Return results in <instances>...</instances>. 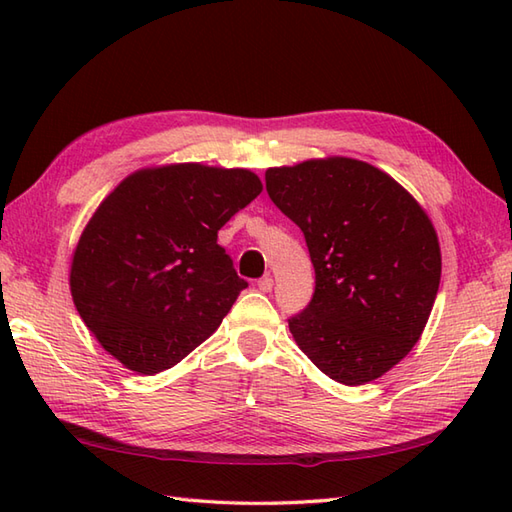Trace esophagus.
<instances>
[{"label":"esophagus","instance_id":"obj_1","mask_svg":"<svg viewBox=\"0 0 512 512\" xmlns=\"http://www.w3.org/2000/svg\"><path fill=\"white\" fill-rule=\"evenodd\" d=\"M273 286H275L273 277H262V279L257 281V288L262 290V292H270V290H273Z\"/></svg>","mask_w":512,"mask_h":512}]
</instances>
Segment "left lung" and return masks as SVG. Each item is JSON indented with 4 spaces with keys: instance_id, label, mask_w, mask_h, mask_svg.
I'll return each mask as SVG.
<instances>
[{
    "instance_id": "8db88e82",
    "label": "left lung",
    "mask_w": 512,
    "mask_h": 512,
    "mask_svg": "<svg viewBox=\"0 0 512 512\" xmlns=\"http://www.w3.org/2000/svg\"><path fill=\"white\" fill-rule=\"evenodd\" d=\"M266 191L314 266L292 336L336 383H372L411 352L436 301L442 255L429 215L385 171L343 156L270 167Z\"/></svg>"
}]
</instances>
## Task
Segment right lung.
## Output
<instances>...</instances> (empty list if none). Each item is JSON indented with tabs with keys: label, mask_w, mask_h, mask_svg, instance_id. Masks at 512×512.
Segmentation results:
<instances>
[{
	"label": "right lung",
	"mask_w": 512,
	"mask_h": 512,
	"mask_svg": "<svg viewBox=\"0 0 512 512\" xmlns=\"http://www.w3.org/2000/svg\"><path fill=\"white\" fill-rule=\"evenodd\" d=\"M259 193L248 169L178 162L134 171L107 195L70 266L74 306L105 352L154 376L220 328L248 284L217 231Z\"/></svg>",
	"instance_id": "1"
}]
</instances>
